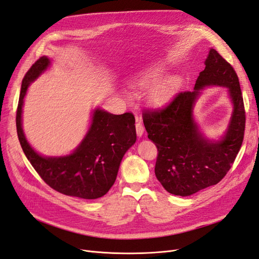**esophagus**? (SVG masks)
I'll return each instance as SVG.
<instances>
[{"label":"esophagus","mask_w":259,"mask_h":259,"mask_svg":"<svg viewBox=\"0 0 259 259\" xmlns=\"http://www.w3.org/2000/svg\"><path fill=\"white\" fill-rule=\"evenodd\" d=\"M144 132H145L144 125H143L142 123H140V122H137V123H136V133H137V136H138V137H142L143 134H144Z\"/></svg>","instance_id":"1"}]
</instances>
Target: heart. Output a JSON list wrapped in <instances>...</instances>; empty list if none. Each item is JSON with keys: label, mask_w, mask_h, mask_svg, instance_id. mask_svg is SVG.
<instances>
[{"label": "heart", "mask_w": 259, "mask_h": 259, "mask_svg": "<svg viewBox=\"0 0 259 259\" xmlns=\"http://www.w3.org/2000/svg\"><path fill=\"white\" fill-rule=\"evenodd\" d=\"M161 75V70L159 69H152L150 71H147L143 75H140L138 79L136 80L135 84L139 90H148L150 89L153 85V83L159 79ZM167 94V86H164L160 91L155 93V95L153 96V100L159 103V101L163 100L164 97L166 96Z\"/></svg>", "instance_id": "1"}]
</instances>
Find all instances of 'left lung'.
Listing matches in <instances>:
<instances>
[{
  "label": "left lung",
  "instance_id": "8db88e82",
  "mask_svg": "<svg viewBox=\"0 0 259 259\" xmlns=\"http://www.w3.org/2000/svg\"><path fill=\"white\" fill-rule=\"evenodd\" d=\"M192 92L179 93L161 110L146 111L148 138L158 148L154 173L167 192L188 197L218 184L236 160L245 128V111L239 77L229 62L210 49ZM208 85L227 90L233 104L229 127L219 140L206 139L195 122L193 110Z\"/></svg>",
  "mask_w": 259,
  "mask_h": 259
}]
</instances>
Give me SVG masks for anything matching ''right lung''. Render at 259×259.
I'll return each mask as SVG.
<instances>
[{
    "instance_id": "obj_1",
    "label": "right lung",
    "mask_w": 259,
    "mask_h": 259,
    "mask_svg": "<svg viewBox=\"0 0 259 259\" xmlns=\"http://www.w3.org/2000/svg\"><path fill=\"white\" fill-rule=\"evenodd\" d=\"M51 66L43 56L30 68L21 83L16 126L19 143L37 174L54 190L86 200L101 198L114 184L124 154L136 142L135 117L112 114L96 108L82 142L67 155L44 156L29 144L22 130V107L28 88Z\"/></svg>"
}]
</instances>
